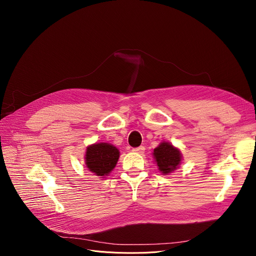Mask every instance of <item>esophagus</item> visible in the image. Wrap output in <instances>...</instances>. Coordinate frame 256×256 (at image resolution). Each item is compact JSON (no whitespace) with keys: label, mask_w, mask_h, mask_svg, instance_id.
<instances>
[{"label":"esophagus","mask_w":256,"mask_h":256,"mask_svg":"<svg viewBox=\"0 0 256 256\" xmlns=\"http://www.w3.org/2000/svg\"><path fill=\"white\" fill-rule=\"evenodd\" d=\"M144 146H140V147H138V148L132 149V152H134V153H138V154L144 153Z\"/></svg>","instance_id":"1"}]
</instances>
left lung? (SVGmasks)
<instances>
[{"label":"left lung","mask_w":256,"mask_h":256,"mask_svg":"<svg viewBox=\"0 0 256 256\" xmlns=\"http://www.w3.org/2000/svg\"><path fill=\"white\" fill-rule=\"evenodd\" d=\"M153 158L158 166V170L163 175H168L179 168L182 162L180 150L169 142L163 140L153 151Z\"/></svg>","instance_id":"left-lung-1"}]
</instances>
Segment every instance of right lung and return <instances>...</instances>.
Here are the masks:
<instances>
[{
  "label": "right lung",
  "instance_id": "add662e5",
  "mask_svg": "<svg viewBox=\"0 0 256 256\" xmlns=\"http://www.w3.org/2000/svg\"><path fill=\"white\" fill-rule=\"evenodd\" d=\"M120 154V150L112 144L95 142L86 148L85 165L89 171L104 178L116 166Z\"/></svg>",
  "mask_w": 256,
  "mask_h": 256
}]
</instances>
